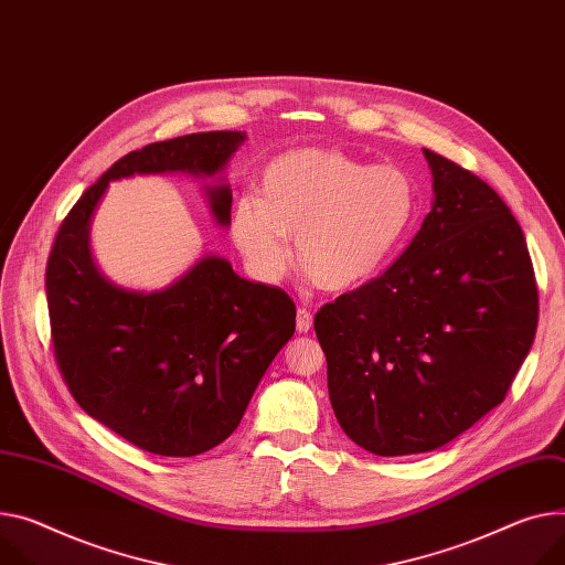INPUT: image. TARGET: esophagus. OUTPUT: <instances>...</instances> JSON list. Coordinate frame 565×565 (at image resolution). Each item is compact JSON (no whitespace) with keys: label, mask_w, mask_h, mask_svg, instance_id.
<instances>
[{"label":"esophagus","mask_w":565,"mask_h":565,"mask_svg":"<svg viewBox=\"0 0 565 565\" xmlns=\"http://www.w3.org/2000/svg\"><path fill=\"white\" fill-rule=\"evenodd\" d=\"M312 323H315V317L310 315V310L298 308V312H296V330L300 334H306V332L312 330Z\"/></svg>","instance_id":"esophagus-1"}]
</instances>
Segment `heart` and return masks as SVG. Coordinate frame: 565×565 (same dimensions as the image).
Masks as SVG:
<instances>
[{"label":"heart","mask_w":565,"mask_h":565,"mask_svg":"<svg viewBox=\"0 0 565 565\" xmlns=\"http://www.w3.org/2000/svg\"><path fill=\"white\" fill-rule=\"evenodd\" d=\"M414 214V185L396 164H371L339 149H291L274 158L259 196L231 210V237L250 274L280 280L291 263L323 291L373 278L401 246Z\"/></svg>","instance_id":"1"}]
</instances>
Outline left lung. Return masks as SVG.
Returning a JSON list of instances; mask_svg holds the SVG:
<instances>
[{
  "instance_id": "1",
  "label": "left lung",
  "mask_w": 565,
  "mask_h": 565,
  "mask_svg": "<svg viewBox=\"0 0 565 565\" xmlns=\"http://www.w3.org/2000/svg\"><path fill=\"white\" fill-rule=\"evenodd\" d=\"M434 201L380 278L315 317L341 429L380 457L429 452L498 407L539 323L527 242L498 192L423 149Z\"/></svg>"
}]
</instances>
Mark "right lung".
Segmentation results:
<instances>
[{"label":"right lung","instance_id":"add662e5","mask_svg":"<svg viewBox=\"0 0 565 565\" xmlns=\"http://www.w3.org/2000/svg\"><path fill=\"white\" fill-rule=\"evenodd\" d=\"M242 131L192 134L119 158L65 216L47 263L54 355L81 409L128 444L162 457H194L226 441L253 392L296 330L294 300L239 278L228 259L203 255L160 291L113 285L95 265L90 224L110 181L190 173L210 212L231 224L224 169Z\"/></svg>","mask_w":565,"mask_h":565}]
</instances>
